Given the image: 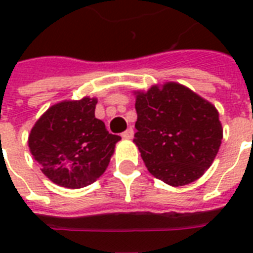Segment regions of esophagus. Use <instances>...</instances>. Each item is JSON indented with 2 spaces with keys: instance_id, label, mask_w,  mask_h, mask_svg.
Listing matches in <instances>:
<instances>
[{
  "instance_id": "34e87169",
  "label": "esophagus",
  "mask_w": 253,
  "mask_h": 253,
  "mask_svg": "<svg viewBox=\"0 0 253 253\" xmlns=\"http://www.w3.org/2000/svg\"><path fill=\"white\" fill-rule=\"evenodd\" d=\"M132 136H134V130L132 128H127L125 132H122V138L123 139H132Z\"/></svg>"
}]
</instances>
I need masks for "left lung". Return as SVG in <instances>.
Returning <instances> with one entry per match:
<instances>
[{
	"label": "left lung",
	"instance_id": "1",
	"mask_svg": "<svg viewBox=\"0 0 253 253\" xmlns=\"http://www.w3.org/2000/svg\"><path fill=\"white\" fill-rule=\"evenodd\" d=\"M134 143L151 174L172 186L200 178L214 162L223 130L211 103L176 83L138 91Z\"/></svg>",
	"mask_w": 253,
	"mask_h": 253
}]
</instances>
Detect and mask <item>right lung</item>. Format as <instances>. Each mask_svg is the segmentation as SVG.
<instances>
[{
  "mask_svg": "<svg viewBox=\"0 0 253 253\" xmlns=\"http://www.w3.org/2000/svg\"><path fill=\"white\" fill-rule=\"evenodd\" d=\"M97 99L56 103L38 119L30 132L29 147L42 172L55 184L69 189L93 184L109 166L115 143L94 115Z\"/></svg>",
  "mask_w": 253,
  "mask_h": 253,
  "instance_id": "1",
  "label": "right lung"
}]
</instances>
